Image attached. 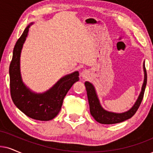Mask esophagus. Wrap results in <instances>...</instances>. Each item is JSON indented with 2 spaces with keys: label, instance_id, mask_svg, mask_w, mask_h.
I'll list each match as a JSON object with an SVG mask.
<instances>
[{
  "label": "esophagus",
  "instance_id": "esophagus-1",
  "mask_svg": "<svg viewBox=\"0 0 153 153\" xmlns=\"http://www.w3.org/2000/svg\"><path fill=\"white\" fill-rule=\"evenodd\" d=\"M88 71L86 70L83 71L82 73H81V76H82V78H86V77L88 76Z\"/></svg>",
  "mask_w": 153,
  "mask_h": 153
}]
</instances>
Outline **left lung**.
<instances>
[{"instance_id": "obj_1", "label": "left lung", "mask_w": 153, "mask_h": 153, "mask_svg": "<svg viewBox=\"0 0 153 153\" xmlns=\"http://www.w3.org/2000/svg\"><path fill=\"white\" fill-rule=\"evenodd\" d=\"M143 69L145 73L144 82L140 95H139L138 100L133 105V107L128 111H126L124 113L117 114L105 111L100 105L93 85L89 82H85L87 94H88L89 104H90V114L97 122L102 123V124H114V123L122 122L123 121L130 119L136 114L137 110L140 107L143 98L147 84V72L145 65H143Z\"/></svg>"}]
</instances>
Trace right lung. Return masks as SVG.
Segmentation results:
<instances>
[{
    "label": "right lung",
    "instance_id": "obj_1",
    "mask_svg": "<svg viewBox=\"0 0 153 153\" xmlns=\"http://www.w3.org/2000/svg\"><path fill=\"white\" fill-rule=\"evenodd\" d=\"M32 25V24H31ZM30 25L15 44L9 67L10 95L15 105L25 115L39 121H49L56 117L67 92L79 80L78 71L61 78L53 88L43 94L31 92L23 84L20 71V57Z\"/></svg>",
    "mask_w": 153,
    "mask_h": 153
}]
</instances>
